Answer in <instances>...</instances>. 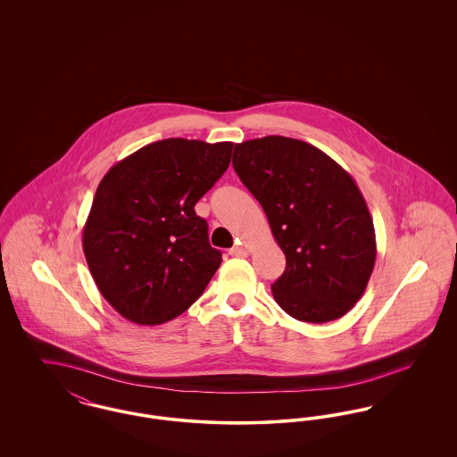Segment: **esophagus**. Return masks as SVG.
Wrapping results in <instances>:
<instances>
[{"label":"esophagus","instance_id":"obj_1","mask_svg":"<svg viewBox=\"0 0 457 457\" xmlns=\"http://www.w3.org/2000/svg\"><path fill=\"white\" fill-rule=\"evenodd\" d=\"M229 255H233V257H246V255H248V250H246L243 245H237V246H233V248L229 250Z\"/></svg>","mask_w":457,"mask_h":457}]
</instances>
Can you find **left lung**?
Returning <instances> with one entry per match:
<instances>
[{"label":"left lung","instance_id":"8db88e82","mask_svg":"<svg viewBox=\"0 0 457 457\" xmlns=\"http://www.w3.org/2000/svg\"><path fill=\"white\" fill-rule=\"evenodd\" d=\"M233 168L286 255L274 300L312 324L348 313L377 257L373 220L351 174L320 149L281 135L237 144Z\"/></svg>","mask_w":457,"mask_h":457}]
</instances>
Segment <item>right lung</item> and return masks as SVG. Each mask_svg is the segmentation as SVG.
Segmentation results:
<instances>
[{
  "mask_svg": "<svg viewBox=\"0 0 457 457\" xmlns=\"http://www.w3.org/2000/svg\"><path fill=\"white\" fill-rule=\"evenodd\" d=\"M233 142L166 138L116 162L84 226V253L101 295L140 326L173 320L195 303L220 265L195 214L231 161Z\"/></svg>",
  "mask_w": 457,
  "mask_h": 457,
  "instance_id": "right-lung-1",
  "label": "right lung"
}]
</instances>
